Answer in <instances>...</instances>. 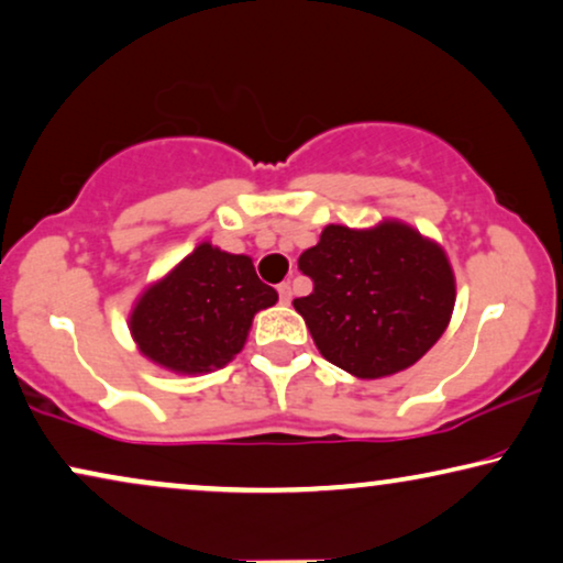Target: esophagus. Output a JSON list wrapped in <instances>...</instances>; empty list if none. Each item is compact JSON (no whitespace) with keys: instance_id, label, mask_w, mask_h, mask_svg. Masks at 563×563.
Wrapping results in <instances>:
<instances>
[{"instance_id":"34e87169","label":"esophagus","mask_w":563,"mask_h":563,"mask_svg":"<svg viewBox=\"0 0 563 563\" xmlns=\"http://www.w3.org/2000/svg\"><path fill=\"white\" fill-rule=\"evenodd\" d=\"M279 302L282 305H289L291 302V284L289 282L279 284Z\"/></svg>"}]
</instances>
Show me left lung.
I'll use <instances>...</instances> for the list:
<instances>
[{
  "label": "left lung",
  "mask_w": 563,
  "mask_h": 563,
  "mask_svg": "<svg viewBox=\"0 0 563 563\" xmlns=\"http://www.w3.org/2000/svg\"><path fill=\"white\" fill-rule=\"evenodd\" d=\"M312 295L297 297L318 352L360 379L390 377L432 349L455 308L448 253L400 219L328 224L299 255Z\"/></svg>",
  "instance_id": "1"
}]
</instances>
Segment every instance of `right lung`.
Segmentation results:
<instances>
[{"label": "right lung", "instance_id": "right-lung-1", "mask_svg": "<svg viewBox=\"0 0 563 563\" xmlns=\"http://www.w3.org/2000/svg\"><path fill=\"white\" fill-rule=\"evenodd\" d=\"M276 299V289L255 276L251 255L201 243L144 287L129 312V331L139 354L157 367L207 375L243 352L255 312Z\"/></svg>", "mask_w": 563, "mask_h": 563}]
</instances>
